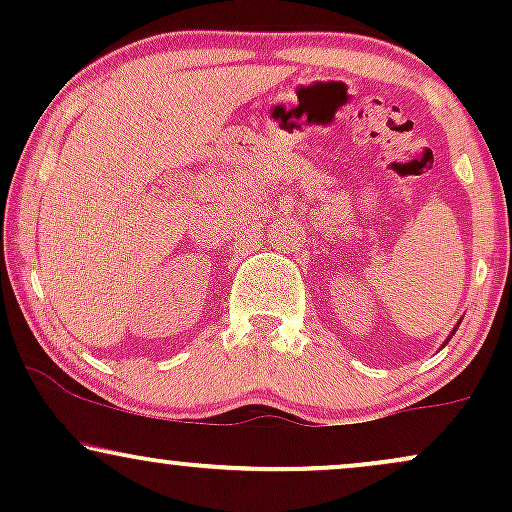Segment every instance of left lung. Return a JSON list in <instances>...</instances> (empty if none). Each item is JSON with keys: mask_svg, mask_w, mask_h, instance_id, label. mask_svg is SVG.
<instances>
[{"mask_svg": "<svg viewBox=\"0 0 512 512\" xmlns=\"http://www.w3.org/2000/svg\"><path fill=\"white\" fill-rule=\"evenodd\" d=\"M457 327H460V322H457V325H455V330H452V332H450V337H452V334H455V332H457ZM450 337H448V339H450ZM448 339H445V344H448Z\"/></svg>", "mask_w": 512, "mask_h": 512, "instance_id": "obj_1", "label": "left lung"}]
</instances>
